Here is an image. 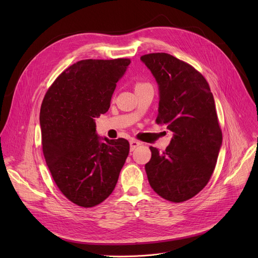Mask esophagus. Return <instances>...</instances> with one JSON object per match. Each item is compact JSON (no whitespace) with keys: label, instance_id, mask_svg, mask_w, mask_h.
<instances>
[{"label":"esophagus","instance_id":"obj_1","mask_svg":"<svg viewBox=\"0 0 258 258\" xmlns=\"http://www.w3.org/2000/svg\"><path fill=\"white\" fill-rule=\"evenodd\" d=\"M141 143L139 142V141H136V140H131L130 141V148H131V151L133 152L134 150H135V148H136V147H138L139 145H140Z\"/></svg>","mask_w":258,"mask_h":258}]
</instances>
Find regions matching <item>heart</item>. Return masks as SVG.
Wrapping results in <instances>:
<instances>
[{
	"label": "heart",
	"mask_w": 258,
	"mask_h": 258,
	"mask_svg": "<svg viewBox=\"0 0 258 258\" xmlns=\"http://www.w3.org/2000/svg\"><path fill=\"white\" fill-rule=\"evenodd\" d=\"M146 87H151L150 84H144V83H139L136 85V88H135V90H139V89H142V88H146Z\"/></svg>",
	"instance_id": "obj_1"
}]
</instances>
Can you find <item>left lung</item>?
Segmentation results:
<instances>
[{
  "mask_svg": "<svg viewBox=\"0 0 258 258\" xmlns=\"http://www.w3.org/2000/svg\"><path fill=\"white\" fill-rule=\"evenodd\" d=\"M140 59L158 84L157 123L173 133L165 152L150 147L147 179L160 197L184 202L207 185L222 146L213 95L204 76L170 54H146Z\"/></svg>",
  "mask_w": 258,
  "mask_h": 258,
  "instance_id": "obj_1",
  "label": "left lung"
}]
</instances>
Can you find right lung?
Instances as JSON below:
<instances>
[{
	"label": "right lung",
	"mask_w": 258,
	"mask_h": 258,
	"mask_svg": "<svg viewBox=\"0 0 258 258\" xmlns=\"http://www.w3.org/2000/svg\"><path fill=\"white\" fill-rule=\"evenodd\" d=\"M130 63L127 58L80 60L56 78L43 100L46 163L62 195L78 206H96L110 196L128 156V141L99 137L95 118L107 112Z\"/></svg>",
	"instance_id": "obj_1"
}]
</instances>
